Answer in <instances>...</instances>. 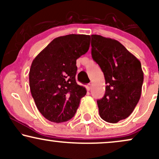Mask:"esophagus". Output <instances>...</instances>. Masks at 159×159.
Wrapping results in <instances>:
<instances>
[{
  "label": "esophagus",
  "mask_w": 159,
  "mask_h": 159,
  "mask_svg": "<svg viewBox=\"0 0 159 159\" xmlns=\"http://www.w3.org/2000/svg\"><path fill=\"white\" fill-rule=\"evenodd\" d=\"M86 88H87V90L90 91V89H91V85H90V84L87 85V86H86Z\"/></svg>",
  "instance_id": "1"
}]
</instances>
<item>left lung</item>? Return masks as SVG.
<instances>
[{
    "instance_id": "8db88e82",
    "label": "left lung",
    "mask_w": 159,
    "mask_h": 159,
    "mask_svg": "<svg viewBox=\"0 0 159 159\" xmlns=\"http://www.w3.org/2000/svg\"><path fill=\"white\" fill-rule=\"evenodd\" d=\"M92 57L105 79V94L97 101L105 121L116 123L134 111L141 96L143 72L140 62L117 40L91 36Z\"/></svg>"
}]
</instances>
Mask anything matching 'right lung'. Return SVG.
I'll return each mask as SVG.
<instances>
[{
  "label": "right lung",
  "instance_id": "1",
  "mask_svg": "<svg viewBox=\"0 0 159 159\" xmlns=\"http://www.w3.org/2000/svg\"><path fill=\"white\" fill-rule=\"evenodd\" d=\"M90 36L69 34L54 39L30 66L29 84L36 107L53 123L74 116L85 87L75 81L76 60L90 48Z\"/></svg>",
  "mask_w": 159,
  "mask_h": 159
}]
</instances>
